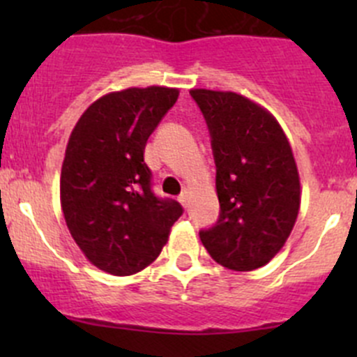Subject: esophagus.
Listing matches in <instances>:
<instances>
[{
	"instance_id": "esophagus-1",
	"label": "esophagus",
	"mask_w": 357,
	"mask_h": 357,
	"mask_svg": "<svg viewBox=\"0 0 357 357\" xmlns=\"http://www.w3.org/2000/svg\"><path fill=\"white\" fill-rule=\"evenodd\" d=\"M179 202H181L183 207H188V202H190V193L186 192H181V195H179Z\"/></svg>"
}]
</instances>
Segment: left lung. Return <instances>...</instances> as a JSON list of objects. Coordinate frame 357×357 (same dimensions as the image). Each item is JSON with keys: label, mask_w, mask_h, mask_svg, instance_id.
Instances as JSON below:
<instances>
[{"label": "left lung", "mask_w": 357, "mask_h": 357, "mask_svg": "<svg viewBox=\"0 0 357 357\" xmlns=\"http://www.w3.org/2000/svg\"><path fill=\"white\" fill-rule=\"evenodd\" d=\"M190 93L211 131L221 207L200 240L218 264L254 271L282 250L297 221L301 178L290 142L275 115L247 96Z\"/></svg>", "instance_id": "obj_1"}]
</instances>
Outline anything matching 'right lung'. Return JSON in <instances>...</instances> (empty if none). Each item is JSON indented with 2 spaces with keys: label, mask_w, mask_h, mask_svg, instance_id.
I'll return each instance as SVG.
<instances>
[{
  "label": "right lung",
  "mask_w": 357,
  "mask_h": 357,
  "mask_svg": "<svg viewBox=\"0 0 357 357\" xmlns=\"http://www.w3.org/2000/svg\"><path fill=\"white\" fill-rule=\"evenodd\" d=\"M179 96L178 88L112 91L75 122L60 174V204L72 238L102 271L129 276L152 264L183 208L150 190L143 160L149 136Z\"/></svg>",
  "instance_id": "obj_1"
}]
</instances>
